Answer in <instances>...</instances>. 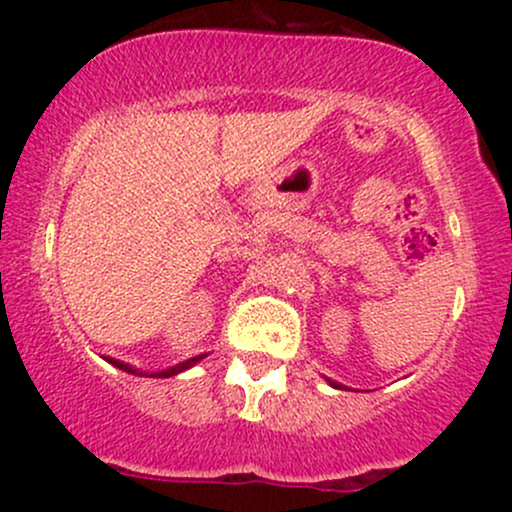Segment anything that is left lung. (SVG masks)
Returning <instances> with one entry per match:
<instances>
[{"mask_svg": "<svg viewBox=\"0 0 512 512\" xmlns=\"http://www.w3.org/2000/svg\"><path fill=\"white\" fill-rule=\"evenodd\" d=\"M327 383H330L332 387H342V385H339V383H334V380H330V378H327Z\"/></svg>", "mask_w": 512, "mask_h": 512, "instance_id": "8db88e82", "label": "left lung"}]
</instances>
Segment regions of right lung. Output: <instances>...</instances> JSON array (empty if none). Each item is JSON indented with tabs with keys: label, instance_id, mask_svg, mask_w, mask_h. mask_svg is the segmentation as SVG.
Instances as JSON below:
<instances>
[{
	"label": "right lung",
	"instance_id": "right-lung-1",
	"mask_svg": "<svg viewBox=\"0 0 512 512\" xmlns=\"http://www.w3.org/2000/svg\"><path fill=\"white\" fill-rule=\"evenodd\" d=\"M202 358H204V354H202V356H195V358H187V361L178 363V366H173V368H166V370H158V373H151V378H170V375H178V373H182V370H187V368H192V366H195V363H197V361H202ZM110 363H113L115 368L125 370V373H132V375H144L142 370L132 368V366H129V363L115 361V358H110Z\"/></svg>",
	"mask_w": 512,
	"mask_h": 512
}]
</instances>
